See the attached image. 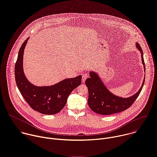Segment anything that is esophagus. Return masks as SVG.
Masks as SVG:
<instances>
[{"mask_svg":"<svg viewBox=\"0 0 157 157\" xmlns=\"http://www.w3.org/2000/svg\"><path fill=\"white\" fill-rule=\"evenodd\" d=\"M87 78H88V75H87V74H84V75H82V81L83 82H84V81H86V79Z\"/></svg>","mask_w":157,"mask_h":157,"instance_id":"esophagus-1","label":"esophagus"}]
</instances>
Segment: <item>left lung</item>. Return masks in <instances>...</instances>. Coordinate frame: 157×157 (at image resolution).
I'll return each mask as SVG.
<instances>
[{
    "label": "left lung",
    "instance_id": "obj_1",
    "mask_svg": "<svg viewBox=\"0 0 157 157\" xmlns=\"http://www.w3.org/2000/svg\"><path fill=\"white\" fill-rule=\"evenodd\" d=\"M136 47L141 54L142 62L145 71L143 52L139 43H136ZM145 79L139 91L134 95L123 98L113 94L104 85L98 75L93 71L90 72V78L86 80V85L88 88L89 98L87 100L90 109L94 112L102 115H109L117 113L129 108L138 97L143 87Z\"/></svg>",
    "mask_w": 157,
    "mask_h": 157
}]
</instances>
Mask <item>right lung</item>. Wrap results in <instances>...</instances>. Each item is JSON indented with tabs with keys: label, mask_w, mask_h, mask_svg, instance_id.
I'll use <instances>...</instances> for the list:
<instances>
[{
	"label": "right lung",
	"mask_w": 157,
	"mask_h": 157,
	"mask_svg": "<svg viewBox=\"0 0 157 157\" xmlns=\"http://www.w3.org/2000/svg\"><path fill=\"white\" fill-rule=\"evenodd\" d=\"M29 38L21 45L15 66L17 87L28 105L34 110L45 115H54L65 106L71 92L81 83V75L65 79L51 86L38 87L32 84L25 77L23 69V58Z\"/></svg>",
	"instance_id": "1"
}]
</instances>
